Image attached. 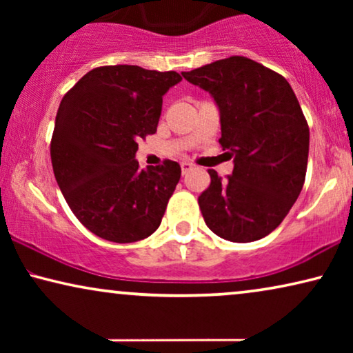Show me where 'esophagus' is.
I'll list each match as a JSON object with an SVG mask.
<instances>
[{
	"label": "esophagus",
	"instance_id": "obj_1",
	"mask_svg": "<svg viewBox=\"0 0 353 353\" xmlns=\"http://www.w3.org/2000/svg\"><path fill=\"white\" fill-rule=\"evenodd\" d=\"M191 170H192V163L181 162V173H183V175H186V173L191 172Z\"/></svg>",
	"mask_w": 353,
	"mask_h": 353
}]
</instances>
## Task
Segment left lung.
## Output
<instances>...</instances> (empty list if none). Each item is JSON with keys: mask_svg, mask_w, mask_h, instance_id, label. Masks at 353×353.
I'll return each instance as SVG.
<instances>
[{"mask_svg": "<svg viewBox=\"0 0 353 353\" xmlns=\"http://www.w3.org/2000/svg\"><path fill=\"white\" fill-rule=\"evenodd\" d=\"M181 75L214 98L220 144L234 163L228 180L209 170L210 186L199 196L205 225L231 243L265 238L284 220L305 181L310 132L291 85L243 56Z\"/></svg>", "mask_w": 353, "mask_h": 353, "instance_id": "obj_1", "label": "left lung"}]
</instances>
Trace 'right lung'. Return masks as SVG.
I'll return each instance as SVG.
<instances>
[{
    "instance_id": "1",
    "label": "right lung",
    "mask_w": 353,
    "mask_h": 353,
    "mask_svg": "<svg viewBox=\"0 0 353 353\" xmlns=\"http://www.w3.org/2000/svg\"><path fill=\"white\" fill-rule=\"evenodd\" d=\"M176 72L138 65L90 70L61 101L51 139L57 185L80 223L112 243H134L161 225L181 167L139 168L138 141L156 133Z\"/></svg>"
}]
</instances>
